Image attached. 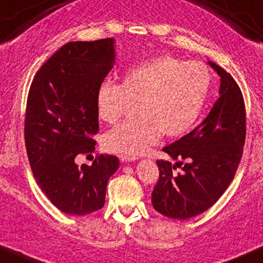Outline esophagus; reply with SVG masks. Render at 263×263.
<instances>
[{
    "instance_id": "1",
    "label": "esophagus",
    "mask_w": 263,
    "mask_h": 263,
    "mask_svg": "<svg viewBox=\"0 0 263 263\" xmlns=\"http://www.w3.org/2000/svg\"><path fill=\"white\" fill-rule=\"evenodd\" d=\"M119 159L120 161H123V163H130V161L138 160V156L130 155V154H122L119 156Z\"/></svg>"
}]
</instances>
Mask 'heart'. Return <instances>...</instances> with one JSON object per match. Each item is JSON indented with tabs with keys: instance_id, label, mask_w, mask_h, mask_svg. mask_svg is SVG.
Wrapping results in <instances>:
<instances>
[{
	"instance_id": "1",
	"label": "heart",
	"mask_w": 263,
	"mask_h": 263,
	"mask_svg": "<svg viewBox=\"0 0 263 263\" xmlns=\"http://www.w3.org/2000/svg\"><path fill=\"white\" fill-rule=\"evenodd\" d=\"M211 87V73L201 62L161 55L124 73L120 85L103 83L97 92L98 116L108 124L119 122L133 105L138 117L105 134L111 153L138 155L164 133L178 138L199 119Z\"/></svg>"
}]
</instances>
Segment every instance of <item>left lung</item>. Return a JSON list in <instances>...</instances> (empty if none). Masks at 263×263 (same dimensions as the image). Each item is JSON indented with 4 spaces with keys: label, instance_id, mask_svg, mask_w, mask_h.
Instances as JSON below:
<instances>
[{
    "label": "left lung",
    "instance_id": "obj_1",
    "mask_svg": "<svg viewBox=\"0 0 263 263\" xmlns=\"http://www.w3.org/2000/svg\"><path fill=\"white\" fill-rule=\"evenodd\" d=\"M221 78L219 99L193 132L165 146L173 160H158L159 180L152 194L164 216L186 220L205 212L231 184L242 156L246 113L240 87L230 73L209 62ZM180 167L182 171L176 174Z\"/></svg>",
    "mask_w": 263,
    "mask_h": 263
}]
</instances>
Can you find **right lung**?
Instances as JSON below:
<instances>
[{"label": "right lung", "mask_w": 263, "mask_h": 263, "mask_svg": "<svg viewBox=\"0 0 263 263\" xmlns=\"http://www.w3.org/2000/svg\"><path fill=\"white\" fill-rule=\"evenodd\" d=\"M116 62L113 38L68 42L34 76L25 118V141L37 184L64 214L83 216L104 206L117 156L102 154L90 166L74 163L96 149L97 92Z\"/></svg>", "instance_id": "obj_1"}]
</instances>
